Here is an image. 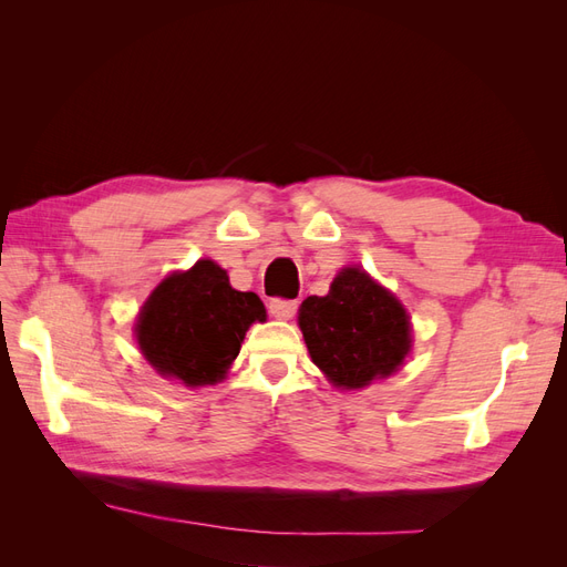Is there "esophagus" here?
I'll return each instance as SVG.
<instances>
[{
    "label": "esophagus",
    "mask_w": 567,
    "mask_h": 567,
    "mask_svg": "<svg viewBox=\"0 0 567 567\" xmlns=\"http://www.w3.org/2000/svg\"><path fill=\"white\" fill-rule=\"evenodd\" d=\"M298 310L296 300H284V298H274L269 300V315L277 319H290Z\"/></svg>",
    "instance_id": "1"
}]
</instances>
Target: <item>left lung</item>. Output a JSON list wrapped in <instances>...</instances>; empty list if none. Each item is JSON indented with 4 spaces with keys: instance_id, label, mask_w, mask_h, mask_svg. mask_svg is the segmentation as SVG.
Masks as SVG:
<instances>
[{
    "instance_id": "left-lung-1",
    "label": "left lung",
    "mask_w": 567,
    "mask_h": 567,
    "mask_svg": "<svg viewBox=\"0 0 567 567\" xmlns=\"http://www.w3.org/2000/svg\"><path fill=\"white\" fill-rule=\"evenodd\" d=\"M298 323L312 362L342 390L388 379L411 350L402 302L359 267L342 269L329 296L307 298Z\"/></svg>"
}]
</instances>
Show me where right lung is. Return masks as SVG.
I'll return each instance as SVG.
<instances>
[{
  "label": "right lung",
  "instance_id": "1",
  "mask_svg": "<svg viewBox=\"0 0 567 567\" xmlns=\"http://www.w3.org/2000/svg\"><path fill=\"white\" fill-rule=\"evenodd\" d=\"M265 319L260 298L231 288L227 271L213 260H198L156 286L134 333L146 362L161 375L200 388L225 379L250 323Z\"/></svg>",
  "mask_w": 567,
  "mask_h": 567
}]
</instances>
